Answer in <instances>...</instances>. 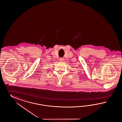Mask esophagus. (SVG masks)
I'll use <instances>...</instances> for the list:
<instances>
[{
  "label": "esophagus",
  "instance_id": "34e87169",
  "mask_svg": "<svg viewBox=\"0 0 122 122\" xmlns=\"http://www.w3.org/2000/svg\"><path fill=\"white\" fill-rule=\"evenodd\" d=\"M59 60H60V61H63V58H60V59H59Z\"/></svg>",
  "mask_w": 122,
  "mask_h": 122
}]
</instances>
